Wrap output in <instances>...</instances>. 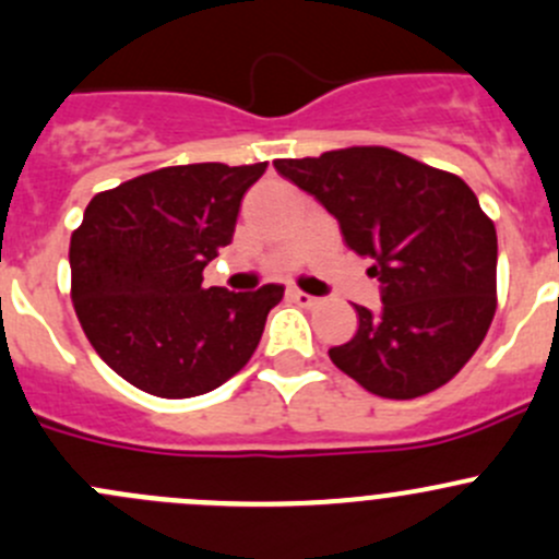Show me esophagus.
I'll list each match as a JSON object with an SVG mask.
<instances>
[{"label": "esophagus", "mask_w": 559, "mask_h": 559, "mask_svg": "<svg viewBox=\"0 0 559 559\" xmlns=\"http://www.w3.org/2000/svg\"><path fill=\"white\" fill-rule=\"evenodd\" d=\"M289 297H292V300L297 302V306H302V308H313V306H319V300H316V297L308 295V292L289 289Z\"/></svg>", "instance_id": "esophagus-1"}]
</instances>
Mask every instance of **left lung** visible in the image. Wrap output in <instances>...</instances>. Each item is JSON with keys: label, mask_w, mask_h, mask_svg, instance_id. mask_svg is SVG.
<instances>
[{"label": "left lung", "mask_w": 559, "mask_h": 559, "mask_svg": "<svg viewBox=\"0 0 559 559\" xmlns=\"http://www.w3.org/2000/svg\"><path fill=\"white\" fill-rule=\"evenodd\" d=\"M273 165L337 218L381 284V311L357 306V335L330 348L332 362L389 400L452 381L498 306V235L471 186L381 145Z\"/></svg>", "instance_id": "8db88e82"}]
</instances>
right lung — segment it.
<instances>
[{
    "mask_svg": "<svg viewBox=\"0 0 559 559\" xmlns=\"http://www.w3.org/2000/svg\"><path fill=\"white\" fill-rule=\"evenodd\" d=\"M267 162L162 167L99 191L70 240L72 306L94 352L156 397L222 386L257 352L284 286H202Z\"/></svg>",
    "mask_w": 559,
    "mask_h": 559,
    "instance_id": "right-lung-1",
    "label": "right lung"
}]
</instances>
